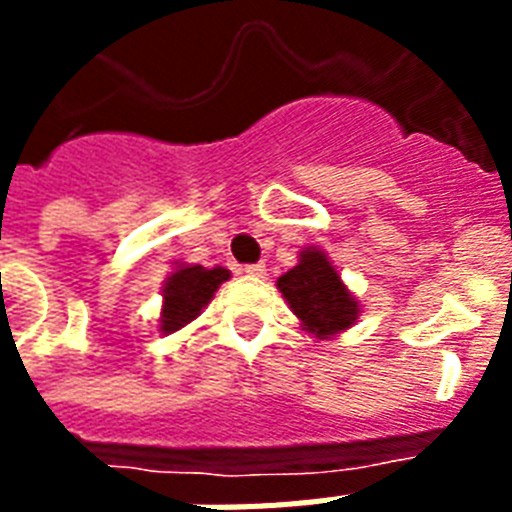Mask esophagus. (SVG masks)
<instances>
[{"label":"esophagus","mask_w":512,"mask_h":512,"mask_svg":"<svg viewBox=\"0 0 512 512\" xmlns=\"http://www.w3.org/2000/svg\"><path fill=\"white\" fill-rule=\"evenodd\" d=\"M241 273H247V276H252V279H263V276H265V265L263 263L244 265V268H241Z\"/></svg>","instance_id":"34e87169"}]
</instances>
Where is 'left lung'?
<instances>
[{
  "label": "left lung",
  "instance_id": "left-lung-1",
  "mask_svg": "<svg viewBox=\"0 0 512 512\" xmlns=\"http://www.w3.org/2000/svg\"><path fill=\"white\" fill-rule=\"evenodd\" d=\"M276 287L281 289L292 313L303 321V327L319 340L340 335L342 329L353 327V321L358 319L356 297L342 284L329 257L316 247L303 249L300 263L279 276Z\"/></svg>",
  "mask_w": 512,
  "mask_h": 512
}]
</instances>
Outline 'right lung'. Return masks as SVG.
Returning a JSON list of instances; mask_svg holds the SVG:
<instances>
[{"label": "right lung", "instance_id": "right-lung-1", "mask_svg": "<svg viewBox=\"0 0 512 512\" xmlns=\"http://www.w3.org/2000/svg\"><path fill=\"white\" fill-rule=\"evenodd\" d=\"M228 279H231V271H225L220 265H215V268L180 265L162 289L164 305L159 329L164 335H170V332L183 329L185 324H191L201 313V308L212 300L217 287Z\"/></svg>", "mask_w": 512, "mask_h": 512}]
</instances>
